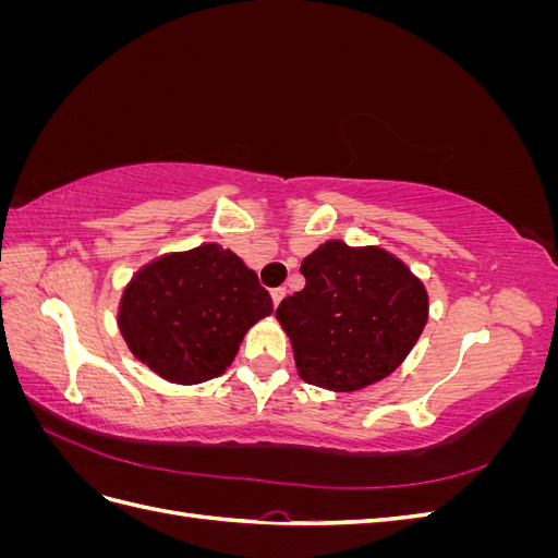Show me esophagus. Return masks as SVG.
<instances>
[{"mask_svg":"<svg viewBox=\"0 0 558 558\" xmlns=\"http://www.w3.org/2000/svg\"><path fill=\"white\" fill-rule=\"evenodd\" d=\"M269 295H272L275 307H279V302H281V300H283V295H286V289H283V286H279V289H272V291H269Z\"/></svg>","mask_w":558,"mask_h":558,"instance_id":"34e87169","label":"esophagus"}]
</instances>
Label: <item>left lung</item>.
Masks as SVG:
<instances>
[{
  "label": "left lung",
  "mask_w": 558,
  "mask_h": 558,
  "mask_svg": "<svg viewBox=\"0 0 558 558\" xmlns=\"http://www.w3.org/2000/svg\"><path fill=\"white\" fill-rule=\"evenodd\" d=\"M305 289L283 298L298 375L337 393L377 384L408 359L428 320L426 286L379 246L320 244L302 260Z\"/></svg>",
  "instance_id": "8db88e82"
}]
</instances>
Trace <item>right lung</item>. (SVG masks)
<instances>
[{"mask_svg": "<svg viewBox=\"0 0 558 558\" xmlns=\"http://www.w3.org/2000/svg\"><path fill=\"white\" fill-rule=\"evenodd\" d=\"M269 314L258 275L211 242L144 265L125 286L118 328L134 359L191 386L223 375L246 330Z\"/></svg>", "mask_w": 558, "mask_h": 558, "instance_id": "obj_1", "label": "right lung"}]
</instances>
